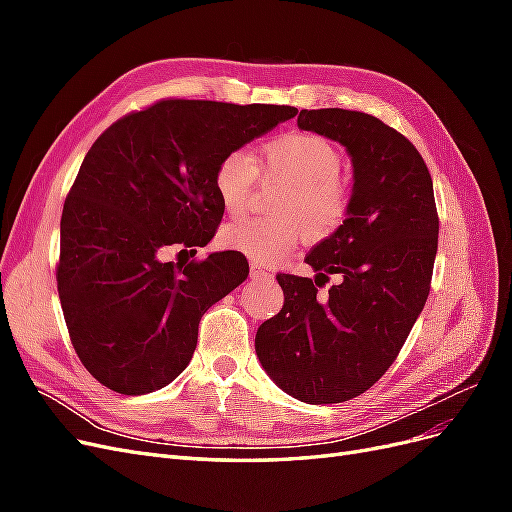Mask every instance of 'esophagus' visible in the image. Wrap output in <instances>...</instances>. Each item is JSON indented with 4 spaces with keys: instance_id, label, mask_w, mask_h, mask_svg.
Returning a JSON list of instances; mask_svg holds the SVG:
<instances>
[{
    "instance_id": "34e87169",
    "label": "esophagus",
    "mask_w": 512,
    "mask_h": 512,
    "mask_svg": "<svg viewBox=\"0 0 512 512\" xmlns=\"http://www.w3.org/2000/svg\"><path fill=\"white\" fill-rule=\"evenodd\" d=\"M250 277L254 282H265V280H271V273L269 271H265L262 267H258V265H252V269H250Z\"/></svg>"
}]
</instances>
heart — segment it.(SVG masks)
<instances>
[{
	"instance_id": "heart-1",
	"label": "heart",
	"mask_w": 512,
	"mask_h": 512,
	"mask_svg": "<svg viewBox=\"0 0 512 512\" xmlns=\"http://www.w3.org/2000/svg\"><path fill=\"white\" fill-rule=\"evenodd\" d=\"M342 153L312 132H290L265 143L256 162L241 151L224 156L213 173V188L222 209L239 215L250 203L256 175L282 181L269 218H241L222 228V245L256 262L282 260L301 232L307 241H322L344 224L350 192L339 179Z\"/></svg>"
}]
</instances>
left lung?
Here are the masks:
<instances>
[{"label":"left lung","instance_id":"8db88e82","mask_svg":"<svg viewBox=\"0 0 512 512\" xmlns=\"http://www.w3.org/2000/svg\"><path fill=\"white\" fill-rule=\"evenodd\" d=\"M297 123L346 147L350 209L307 254L314 280L277 275L284 307L258 327L256 354L294 399L339 404L384 376L423 312L440 220L427 164L404 134L344 108L301 111ZM331 274L340 284L322 295Z\"/></svg>","mask_w":512,"mask_h":512}]
</instances>
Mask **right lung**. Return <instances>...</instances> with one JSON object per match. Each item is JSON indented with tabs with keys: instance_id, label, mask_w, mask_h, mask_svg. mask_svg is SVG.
Masks as SVG:
<instances>
[{
	"instance_id": "1",
	"label": "right lung",
	"mask_w": 512,
	"mask_h": 512,
	"mask_svg": "<svg viewBox=\"0 0 512 512\" xmlns=\"http://www.w3.org/2000/svg\"><path fill=\"white\" fill-rule=\"evenodd\" d=\"M294 115V106L168 98L91 145L61 213L57 290L72 346L100 384L145 395L188 367L200 318L250 265L237 252L188 265L158 254L213 239L220 160Z\"/></svg>"
}]
</instances>
